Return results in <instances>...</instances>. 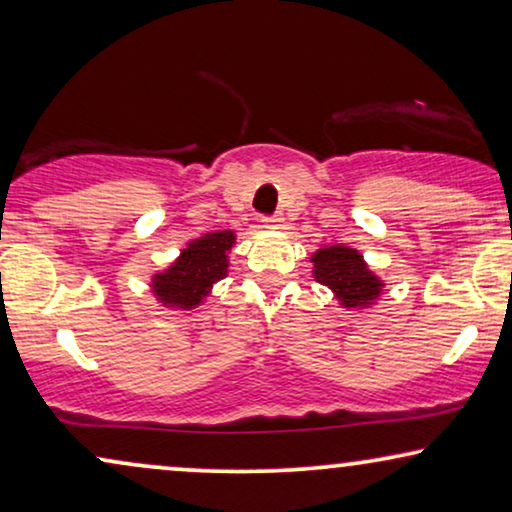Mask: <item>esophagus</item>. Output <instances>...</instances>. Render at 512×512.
Returning a JSON list of instances; mask_svg holds the SVG:
<instances>
[{
  "mask_svg": "<svg viewBox=\"0 0 512 512\" xmlns=\"http://www.w3.org/2000/svg\"><path fill=\"white\" fill-rule=\"evenodd\" d=\"M263 226L265 228H282L284 226V216L282 214H272V216H263Z\"/></svg>",
  "mask_w": 512,
  "mask_h": 512,
  "instance_id": "34e87169",
  "label": "esophagus"
}]
</instances>
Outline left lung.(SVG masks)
<instances>
[{"mask_svg": "<svg viewBox=\"0 0 512 512\" xmlns=\"http://www.w3.org/2000/svg\"><path fill=\"white\" fill-rule=\"evenodd\" d=\"M310 261L314 263V279L328 286L338 303L347 310L370 307L384 289L382 279L370 272L368 263L356 249L333 244V247L314 251Z\"/></svg>", "mask_w": 512, "mask_h": 512, "instance_id": "8db88e82", "label": "left lung"}]
</instances>
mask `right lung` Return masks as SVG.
I'll use <instances>...</instances> for the list:
<instances>
[{
	"label": "right lung",
	"mask_w": 512,
	"mask_h": 512,
	"mask_svg": "<svg viewBox=\"0 0 512 512\" xmlns=\"http://www.w3.org/2000/svg\"><path fill=\"white\" fill-rule=\"evenodd\" d=\"M233 244V230H216L188 242L170 268L153 275V296L172 310H195L212 293V286L228 275Z\"/></svg>",
	"instance_id": "add662e5"
}]
</instances>
